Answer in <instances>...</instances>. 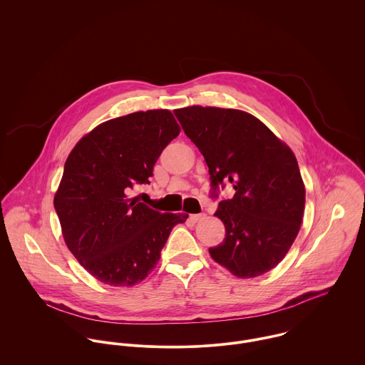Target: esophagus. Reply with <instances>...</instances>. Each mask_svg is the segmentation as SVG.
Here are the masks:
<instances>
[{
	"label": "esophagus",
	"mask_w": 365,
	"mask_h": 365,
	"mask_svg": "<svg viewBox=\"0 0 365 365\" xmlns=\"http://www.w3.org/2000/svg\"><path fill=\"white\" fill-rule=\"evenodd\" d=\"M205 217V214H192L190 217H189V220L192 221V222H199V221H202V218Z\"/></svg>",
	"instance_id": "esophagus-1"
}]
</instances>
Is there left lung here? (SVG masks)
<instances>
[{
    "label": "left lung",
    "mask_w": 365,
    "mask_h": 365,
    "mask_svg": "<svg viewBox=\"0 0 365 365\" xmlns=\"http://www.w3.org/2000/svg\"><path fill=\"white\" fill-rule=\"evenodd\" d=\"M175 116L208 166L211 196L231 183L232 199L215 217L225 238L211 257L241 279L276 267L295 241L305 207V186L294 153L255 116L221 108L189 106Z\"/></svg>",
    "instance_id": "left-lung-1"
}]
</instances>
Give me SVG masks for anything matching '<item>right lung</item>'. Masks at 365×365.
Listing matches in <instances>:
<instances>
[{"label":"right lung","mask_w":365,"mask_h":365,"mask_svg":"<svg viewBox=\"0 0 365 365\" xmlns=\"http://www.w3.org/2000/svg\"><path fill=\"white\" fill-rule=\"evenodd\" d=\"M180 127L166 109L102 123L70 153L54 208L82 267L115 287L141 283L157 266L172 228L187 214H163L127 193L150 183L163 148Z\"/></svg>","instance_id":"obj_1"}]
</instances>
